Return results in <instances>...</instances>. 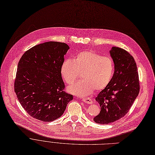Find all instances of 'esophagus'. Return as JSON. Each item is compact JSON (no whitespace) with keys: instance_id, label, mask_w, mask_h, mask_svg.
Masks as SVG:
<instances>
[{"instance_id":"esophagus-1","label":"esophagus","mask_w":155,"mask_h":155,"mask_svg":"<svg viewBox=\"0 0 155 155\" xmlns=\"http://www.w3.org/2000/svg\"><path fill=\"white\" fill-rule=\"evenodd\" d=\"M83 102L88 104H92V100L90 98H83L82 100Z\"/></svg>"}]
</instances>
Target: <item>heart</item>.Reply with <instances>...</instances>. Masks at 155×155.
Masks as SVG:
<instances>
[{
    "label": "heart",
    "instance_id": "1",
    "mask_svg": "<svg viewBox=\"0 0 155 155\" xmlns=\"http://www.w3.org/2000/svg\"><path fill=\"white\" fill-rule=\"evenodd\" d=\"M114 63L108 56H102L94 51H85L77 54L73 60L67 59L61 64V74L68 84H72L82 73V80L68 88L71 94L86 97L95 90L106 87L113 77Z\"/></svg>",
    "mask_w": 155,
    "mask_h": 155
}]
</instances>
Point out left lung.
<instances>
[{"label": "left lung", "instance_id": "1", "mask_svg": "<svg viewBox=\"0 0 155 155\" xmlns=\"http://www.w3.org/2000/svg\"><path fill=\"white\" fill-rule=\"evenodd\" d=\"M109 53L114 72L109 85L95 98L101 112L94 120L101 124H108L124 117L140 92L139 77L133 57L124 49L116 46Z\"/></svg>", "mask_w": 155, "mask_h": 155}]
</instances>
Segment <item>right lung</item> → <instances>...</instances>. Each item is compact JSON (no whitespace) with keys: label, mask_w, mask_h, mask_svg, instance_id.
<instances>
[{"label":"right lung","mask_w":155,"mask_h":155,"mask_svg":"<svg viewBox=\"0 0 155 155\" xmlns=\"http://www.w3.org/2000/svg\"><path fill=\"white\" fill-rule=\"evenodd\" d=\"M64 43L49 41L31 48L21 58L14 82L18 101L29 116L44 122L60 117L73 95L63 91L61 74Z\"/></svg>","instance_id":"add662e5"}]
</instances>
